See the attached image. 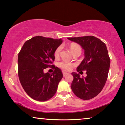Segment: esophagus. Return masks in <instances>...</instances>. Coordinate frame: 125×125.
Segmentation results:
<instances>
[{
	"label": "esophagus",
	"mask_w": 125,
	"mask_h": 125,
	"mask_svg": "<svg viewBox=\"0 0 125 125\" xmlns=\"http://www.w3.org/2000/svg\"><path fill=\"white\" fill-rule=\"evenodd\" d=\"M68 73H66V72H63V77H65L66 75H67Z\"/></svg>",
	"instance_id": "esophagus-1"
}]
</instances>
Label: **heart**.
I'll return each mask as SVG.
<instances>
[{
  "label": "heart",
  "mask_w": 125,
  "mask_h": 125,
  "mask_svg": "<svg viewBox=\"0 0 125 125\" xmlns=\"http://www.w3.org/2000/svg\"><path fill=\"white\" fill-rule=\"evenodd\" d=\"M69 48H70V51H72V52L73 54L74 53H75V52L78 51V50H81V48L78 44H75V43H72L70 45H69ZM61 50V47H58L56 49V50L54 52V56L55 57H58L59 56L60 51ZM72 63H70L66 62H61L59 63V66L61 69H62L63 70L65 71H69L72 69L73 67Z\"/></svg>",
  "instance_id": "1"
}]
</instances>
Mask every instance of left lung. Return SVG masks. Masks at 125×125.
I'll list each match as a JSON object with an SVG mask.
<instances>
[{
	"label": "left lung",
	"mask_w": 125,
	"mask_h": 125,
	"mask_svg": "<svg viewBox=\"0 0 125 125\" xmlns=\"http://www.w3.org/2000/svg\"><path fill=\"white\" fill-rule=\"evenodd\" d=\"M67 39L80 44L84 50L85 58L77 71L80 73L85 70L86 74V77L81 78L77 73H72L74 78L71 88L78 97L89 100L102 91L107 80L110 59L106 45L93 36Z\"/></svg>",
	"instance_id": "1"
}]
</instances>
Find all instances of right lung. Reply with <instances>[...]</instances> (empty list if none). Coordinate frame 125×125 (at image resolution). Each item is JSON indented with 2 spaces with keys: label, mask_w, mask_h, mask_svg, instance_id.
<instances>
[{
  "label": "right lung",
  "mask_w": 125,
  "mask_h": 125,
  "mask_svg": "<svg viewBox=\"0 0 125 125\" xmlns=\"http://www.w3.org/2000/svg\"><path fill=\"white\" fill-rule=\"evenodd\" d=\"M62 40L37 36L26 41L18 53V77L23 89L31 98L39 102L50 99L56 94L63 77L61 70L52 64L54 52ZM52 67V74L43 70Z\"/></svg>",
  "instance_id": "add662e5"
}]
</instances>
